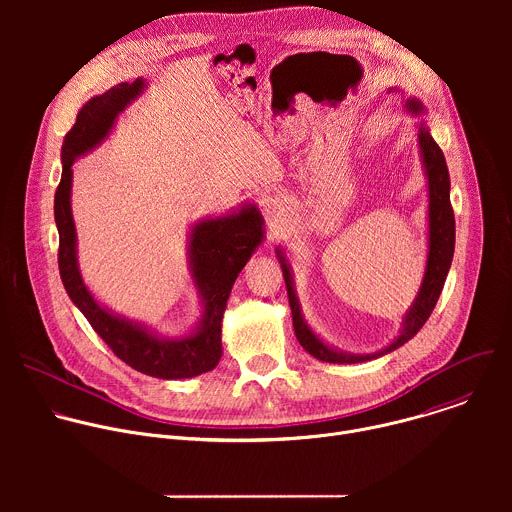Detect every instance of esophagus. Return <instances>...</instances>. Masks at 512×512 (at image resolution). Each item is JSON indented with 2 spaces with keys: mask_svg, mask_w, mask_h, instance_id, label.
Segmentation results:
<instances>
[{
  "mask_svg": "<svg viewBox=\"0 0 512 512\" xmlns=\"http://www.w3.org/2000/svg\"><path fill=\"white\" fill-rule=\"evenodd\" d=\"M261 212L265 214L267 221L273 225L283 216V202L277 196H265L261 200Z\"/></svg>",
  "mask_w": 512,
  "mask_h": 512,
  "instance_id": "34e87169",
  "label": "esophagus"
}]
</instances>
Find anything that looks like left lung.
I'll list each match as a JSON object with an SVG mask.
<instances>
[{
	"instance_id": "1",
	"label": "left lung",
	"mask_w": 512,
	"mask_h": 512,
	"mask_svg": "<svg viewBox=\"0 0 512 512\" xmlns=\"http://www.w3.org/2000/svg\"><path fill=\"white\" fill-rule=\"evenodd\" d=\"M407 107L415 113H419L421 103L409 99ZM419 150L427 174V186H429V255H427V267H425V277L421 283L419 294L415 298V304L411 310L405 314L403 320V332L399 338L387 346L385 350H379L375 354H342L330 346H326L304 322L298 298L294 294V285H291V275L285 259L279 255L281 269H283V279L287 287V298H289V308H291V318H294V332L298 342L304 346L306 352H310L314 358L322 362H338V364H352V362H362V360H371L377 356H383L399 346H403L407 340H411L419 328L427 322L431 316L437 298H440L452 257H454V243H456V221H454V208L450 202V174L446 166L444 152L440 150V145L433 141L429 131L421 125L419 127Z\"/></svg>"
}]
</instances>
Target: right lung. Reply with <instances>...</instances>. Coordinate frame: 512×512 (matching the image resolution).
I'll return each mask as SVG.
<instances>
[{"mask_svg": "<svg viewBox=\"0 0 512 512\" xmlns=\"http://www.w3.org/2000/svg\"><path fill=\"white\" fill-rule=\"evenodd\" d=\"M141 89V79H135L93 97L64 135L62 178L54 194L58 269L68 298L85 314L117 358L131 369L156 379H190L212 371L221 360V324L227 300L237 275L263 241V218L255 206H247L235 214L198 223L192 229L190 265L204 300V316L198 330L182 340L158 338L141 326L109 314L93 300L77 267V233L70 214L72 162L107 137L115 117Z\"/></svg>", "mask_w": 512, "mask_h": 512, "instance_id": "right-lung-1", "label": "right lung"}]
</instances>
